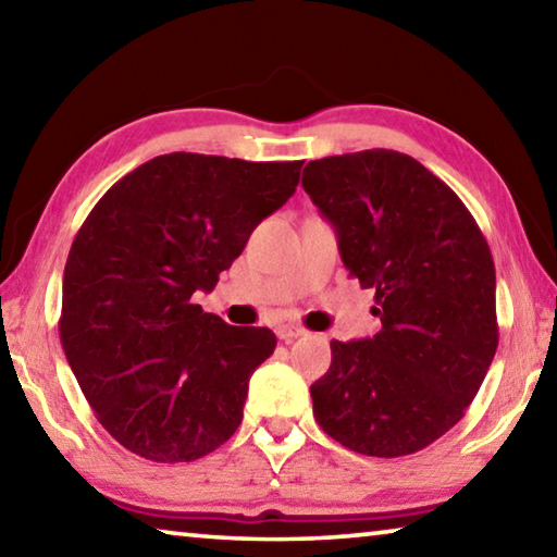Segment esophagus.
Here are the masks:
<instances>
[{"mask_svg":"<svg viewBox=\"0 0 557 557\" xmlns=\"http://www.w3.org/2000/svg\"><path fill=\"white\" fill-rule=\"evenodd\" d=\"M307 329L305 326H297V324H282L277 326V336L282 338V342H292V338L297 336H305Z\"/></svg>","mask_w":557,"mask_h":557,"instance_id":"34e87169","label":"esophagus"}]
</instances>
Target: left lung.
I'll list each match as a JSON object with an SVG mask.
<instances>
[{
	"label": "left lung",
	"mask_w": 557,
	"mask_h": 557,
	"mask_svg": "<svg viewBox=\"0 0 557 557\" xmlns=\"http://www.w3.org/2000/svg\"><path fill=\"white\" fill-rule=\"evenodd\" d=\"M309 199L334 225L338 252L375 289L381 332L332 342L312 388L329 437L369 457L425 449L465 418L498 346L496 270L459 196L393 149L309 162Z\"/></svg>",
	"instance_id": "1"
}]
</instances>
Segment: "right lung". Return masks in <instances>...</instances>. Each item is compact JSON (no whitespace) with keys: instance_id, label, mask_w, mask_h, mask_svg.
<instances>
[{"instance_id":"1","label":"right lung","mask_w":557,"mask_h":557,"mask_svg":"<svg viewBox=\"0 0 557 557\" xmlns=\"http://www.w3.org/2000/svg\"><path fill=\"white\" fill-rule=\"evenodd\" d=\"M305 162L172 152L108 188L71 245L61 344L102 428L149 461H194L243 420L265 326H231L194 305L256 225L299 184Z\"/></svg>"}]
</instances>
